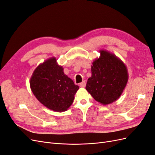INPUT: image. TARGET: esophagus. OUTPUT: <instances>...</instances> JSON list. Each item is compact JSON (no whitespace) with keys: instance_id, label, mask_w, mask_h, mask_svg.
<instances>
[{"instance_id":"1","label":"esophagus","mask_w":155,"mask_h":155,"mask_svg":"<svg viewBox=\"0 0 155 155\" xmlns=\"http://www.w3.org/2000/svg\"><path fill=\"white\" fill-rule=\"evenodd\" d=\"M86 86V82L85 81H83L82 83H81L79 84V87H82V88H85Z\"/></svg>"}]
</instances>
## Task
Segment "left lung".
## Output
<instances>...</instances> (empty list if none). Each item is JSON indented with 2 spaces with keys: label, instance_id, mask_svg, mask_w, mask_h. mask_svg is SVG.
I'll return each instance as SVG.
<instances>
[{
  "label": "left lung",
  "instance_id": "1",
  "mask_svg": "<svg viewBox=\"0 0 155 155\" xmlns=\"http://www.w3.org/2000/svg\"><path fill=\"white\" fill-rule=\"evenodd\" d=\"M91 65L92 76L88 79L86 90L94 99L106 105L120 97L128 81L125 64L119 58L105 50Z\"/></svg>",
  "mask_w": 155,
  "mask_h": 155
}]
</instances>
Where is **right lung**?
Instances as JSON below:
<instances>
[{"label":"right lung","mask_w":155,"mask_h":155,"mask_svg":"<svg viewBox=\"0 0 155 155\" xmlns=\"http://www.w3.org/2000/svg\"><path fill=\"white\" fill-rule=\"evenodd\" d=\"M30 88L37 100L55 112L66 111L72 104L79 87L63 72L55 58L41 63L32 74Z\"/></svg>","instance_id":"1"}]
</instances>
